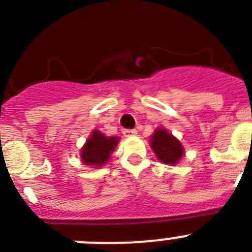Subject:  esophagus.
<instances>
[{"instance_id":"1","label":"esophagus","mask_w":252,"mask_h":252,"mask_svg":"<svg viewBox=\"0 0 252 252\" xmlns=\"http://www.w3.org/2000/svg\"><path fill=\"white\" fill-rule=\"evenodd\" d=\"M124 136L125 137H132V136H136L137 135V131L136 130H124Z\"/></svg>"}]
</instances>
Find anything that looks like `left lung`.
I'll list each match as a JSON object with an SVG mask.
<instances>
[{"label": "left lung", "mask_w": 252, "mask_h": 252, "mask_svg": "<svg viewBox=\"0 0 252 252\" xmlns=\"http://www.w3.org/2000/svg\"><path fill=\"white\" fill-rule=\"evenodd\" d=\"M150 146L158 160L166 165H175L184 157V146L166 128L158 127L150 136Z\"/></svg>", "instance_id": "obj_1"}]
</instances>
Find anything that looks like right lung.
Here are the masks:
<instances>
[{
	"mask_svg": "<svg viewBox=\"0 0 252 252\" xmlns=\"http://www.w3.org/2000/svg\"><path fill=\"white\" fill-rule=\"evenodd\" d=\"M120 137L106 136L98 130H93L81 149V161L84 165L98 169L110 161L111 155L117 148Z\"/></svg>",
	"mask_w": 252,
	"mask_h": 252,
	"instance_id": "add662e5",
	"label": "right lung"
}]
</instances>
